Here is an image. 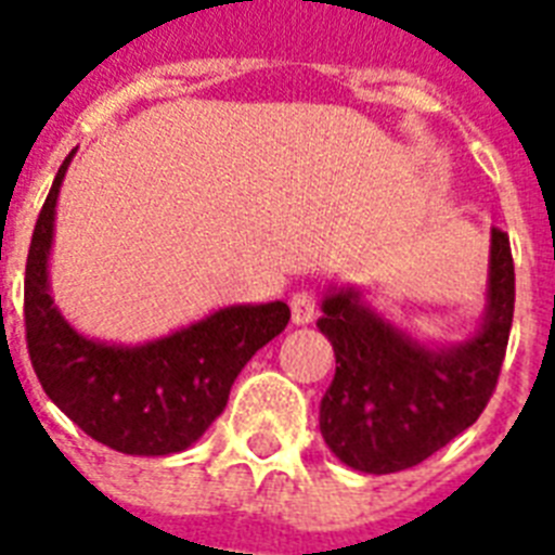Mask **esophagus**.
<instances>
[{
  "label": "esophagus",
  "instance_id": "obj_1",
  "mask_svg": "<svg viewBox=\"0 0 555 555\" xmlns=\"http://www.w3.org/2000/svg\"><path fill=\"white\" fill-rule=\"evenodd\" d=\"M291 317H294L296 325H308L317 317V296L311 291H299V294L291 296Z\"/></svg>",
  "mask_w": 555,
  "mask_h": 555
}]
</instances>
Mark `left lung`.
Instances as JSON below:
<instances>
[{
  "label": "left lung",
  "instance_id": "obj_1",
  "mask_svg": "<svg viewBox=\"0 0 555 555\" xmlns=\"http://www.w3.org/2000/svg\"><path fill=\"white\" fill-rule=\"evenodd\" d=\"M513 305V253L495 227L483 320L455 346L421 343L374 311L357 287L331 285L317 322L337 354V374L320 403L331 452L357 473L388 475L417 466L469 429L499 383Z\"/></svg>",
  "mask_w": 555,
  "mask_h": 555
}]
</instances>
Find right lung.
<instances>
[{
	"instance_id": "obj_1",
	"label": "right lung",
	"mask_w": 555,
	"mask_h": 555,
	"mask_svg": "<svg viewBox=\"0 0 555 555\" xmlns=\"http://www.w3.org/2000/svg\"><path fill=\"white\" fill-rule=\"evenodd\" d=\"M63 160L30 238L25 264V339L46 395L89 438L124 455H176L224 412L238 371L291 320L285 302L227 305L167 337L115 346L82 337L51 299L48 259L54 244Z\"/></svg>"
}]
</instances>
